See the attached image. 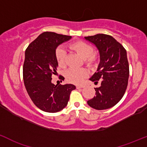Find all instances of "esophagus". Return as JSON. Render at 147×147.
Masks as SVG:
<instances>
[{"instance_id":"obj_1","label":"esophagus","mask_w":147,"mask_h":147,"mask_svg":"<svg viewBox=\"0 0 147 147\" xmlns=\"http://www.w3.org/2000/svg\"><path fill=\"white\" fill-rule=\"evenodd\" d=\"M77 89H81V88H84V85H76Z\"/></svg>"}]
</instances>
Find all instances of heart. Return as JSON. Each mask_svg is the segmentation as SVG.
I'll use <instances>...</instances> for the list:
<instances>
[{"instance_id":"1","label":"heart","mask_w":147,"mask_h":147,"mask_svg":"<svg viewBox=\"0 0 147 147\" xmlns=\"http://www.w3.org/2000/svg\"><path fill=\"white\" fill-rule=\"evenodd\" d=\"M69 48L72 50L75 51L80 56L84 58V63L87 66L93 67L96 65L98 57L95 53H93V47L89 44L84 41H78L72 43L69 45ZM55 55L58 65L61 67H65L66 59L65 49L63 47H58L55 50ZM87 75V70L84 68H70L66 71L65 78L69 82L79 84L82 82V80L86 78Z\"/></svg>"}]
</instances>
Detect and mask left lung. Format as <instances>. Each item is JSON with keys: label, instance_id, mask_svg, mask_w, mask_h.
I'll return each instance as SVG.
<instances>
[{"label": "left lung", "instance_id": "8db88e82", "mask_svg": "<svg viewBox=\"0 0 147 147\" xmlns=\"http://www.w3.org/2000/svg\"><path fill=\"white\" fill-rule=\"evenodd\" d=\"M98 50L100 63L89 80L99 87L94 88L96 96L87 101L96 110L110 109L118 103L125 92L129 78V63L125 48L110 35L98 34L84 37Z\"/></svg>", "mask_w": 147, "mask_h": 147}]
</instances>
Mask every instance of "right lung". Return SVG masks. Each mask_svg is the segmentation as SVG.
Returning a JSON list of instances; mask_svg holds the SVG:
<instances>
[{
    "label": "right lung",
    "instance_id": "1",
    "mask_svg": "<svg viewBox=\"0 0 147 147\" xmlns=\"http://www.w3.org/2000/svg\"><path fill=\"white\" fill-rule=\"evenodd\" d=\"M71 36L46 32L29 44L25 51L23 80L29 97L35 106L48 113L63 110L68 103L69 94L76 89L72 84L55 85L52 75L57 73L56 48Z\"/></svg>",
    "mask_w": 147,
    "mask_h": 147
}]
</instances>
